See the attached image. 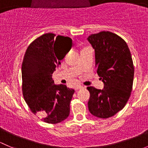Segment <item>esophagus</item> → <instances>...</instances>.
<instances>
[{
  "label": "esophagus",
  "instance_id": "1",
  "mask_svg": "<svg viewBox=\"0 0 148 148\" xmlns=\"http://www.w3.org/2000/svg\"><path fill=\"white\" fill-rule=\"evenodd\" d=\"M82 88H84L83 86H81V85H78V86H75V90H78V89H82Z\"/></svg>",
  "mask_w": 148,
  "mask_h": 148
}]
</instances>
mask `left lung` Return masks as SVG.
Instances as JSON below:
<instances>
[{"mask_svg":"<svg viewBox=\"0 0 148 148\" xmlns=\"http://www.w3.org/2000/svg\"><path fill=\"white\" fill-rule=\"evenodd\" d=\"M95 51L97 74L104 89L93 86L86 89L90 93L88 108L92 115L109 118L123 109L132 89L134 66L127 43L110 31H101L87 38Z\"/></svg>","mask_w":148,"mask_h":148,"instance_id":"obj_1","label":"left lung"}]
</instances>
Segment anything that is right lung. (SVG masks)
<instances>
[{"label": "right lung", "mask_w": 148, "mask_h": 148, "mask_svg": "<svg viewBox=\"0 0 148 148\" xmlns=\"http://www.w3.org/2000/svg\"><path fill=\"white\" fill-rule=\"evenodd\" d=\"M71 46L69 37L48 33L28 46L23 57V97L31 111L47 123H59L69 114L74 90L66 85L54 84L51 77Z\"/></svg>", "instance_id": "right-lung-1"}]
</instances>
